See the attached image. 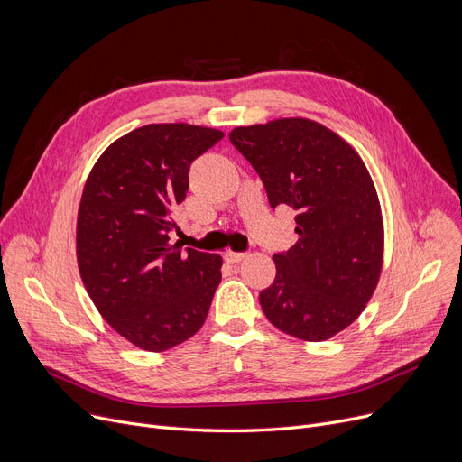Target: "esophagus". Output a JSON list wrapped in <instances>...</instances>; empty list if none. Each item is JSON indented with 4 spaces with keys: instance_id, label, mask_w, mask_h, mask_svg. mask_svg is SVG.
Masks as SVG:
<instances>
[{
    "instance_id": "esophagus-1",
    "label": "esophagus",
    "mask_w": 462,
    "mask_h": 462,
    "mask_svg": "<svg viewBox=\"0 0 462 462\" xmlns=\"http://www.w3.org/2000/svg\"><path fill=\"white\" fill-rule=\"evenodd\" d=\"M245 258H247L245 253H232V251H226V253H225V260H226L228 263H237V262L245 260Z\"/></svg>"
}]
</instances>
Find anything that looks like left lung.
<instances>
[{"label":"left lung","instance_id":"obj_1","mask_svg":"<svg viewBox=\"0 0 462 462\" xmlns=\"http://www.w3.org/2000/svg\"><path fill=\"white\" fill-rule=\"evenodd\" d=\"M230 142L258 172L272 208L298 211V244L273 254L275 281L260 292L268 320L320 343L367 307L383 263L376 187L352 145L307 117L236 127Z\"/></svg>","mask_w":462,"mask_h":462}]
</instances>
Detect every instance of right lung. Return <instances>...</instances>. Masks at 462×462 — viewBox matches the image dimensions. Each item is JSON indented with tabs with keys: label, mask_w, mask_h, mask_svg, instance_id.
Wrapping results in <instances>:
<instances>
[{
	"label": "right lung",
	"mask_w": 462,
	"mask_h": 462,
	"mask_svg": "<svg viewBox=\"0 0 462 462\" xmlns=\"http://www.w3.org/2000/svg\"><path fill=\"white\" fill-rule=\"evenodd\" d=\"M225 136L189 124L138 127L97 159L77 218L82 282L101 317L142 350L164 352L197 333L221 282L223 258L168 234L190 162Z\"/></svg>",
	"instance_id": "obj_1"
}]
</instances>
